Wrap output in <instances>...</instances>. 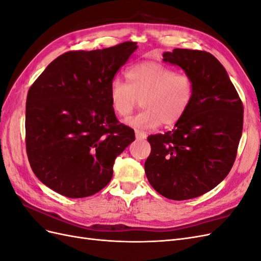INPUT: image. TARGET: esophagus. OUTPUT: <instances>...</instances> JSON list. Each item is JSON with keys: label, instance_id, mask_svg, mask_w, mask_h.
<instances>
[{"label": "esophagus", "instance_id": "obj_1", "mask_svg": "<svg viewBox=\"0 0 261 261\" xmlns=\"http://www.w3.org/2000/svg\"><path fill=\"white\" fill-rule=\"evenodd\" d=\"M135 135H136V139H138V140H144L147 138V134L143 130H139V129L135 130Z\"/></svg>", "mask_w": 261, "mask_h": 261}]
</instances>
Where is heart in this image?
<instances>
[{"mask_svg": "<svg viewBox=\"0 0 261 261\" xmlns=\"http://www.w3.org/2000/svg\"><path fill=\"white\" fill-rule=\"evenodd\" d=\"M128 84L115 78L110 84V99L113 111L121 117L129 115L139 100L144 111L125 120L138 128H153L159 125L178 123L191 106L195 83L187 73H177L155 61H146L126 72Z\"/></svg>", "mask_w": 261, "mask_h": 261, "instance_id": "obj_1", "label": "heart"}]
</instances>
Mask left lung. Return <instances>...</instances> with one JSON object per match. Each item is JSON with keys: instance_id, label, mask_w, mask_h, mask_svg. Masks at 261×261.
<instances>
[{"instance_id": "1", "label": "left lung", "mask_w": 261, "mask_h": 261, "mask_svg": "<svg viewBox=\"0 0 261 261\" xmlns=\"http://www.w3.org/2000/svg\"><path fill=\"white\" fill-rule=\"evenodd\" d=\"M163 61L195 83L191 106L174 129L148 136L147 178L165 198L186 200L208 193L231 171L243 132L244 108L223 65L206 51L174 49Z\"/></svg>"}]
</instances>
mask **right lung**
I'll return each mask as SVG.
<instances>
[{"instance_id": "right-lung-1", "label": "right lung", "mask_w": 261, "mask_h": 261, "mask_svg": "<svg viewBox=\"0 0 261 261\" xmlns=\"http://www.w3.org/2000/svg\"><path fill=\"white\" fill-rule=\"evenodd\" d=\"M136 44L66 52L29 88L28 160L36 176L54 192L68 198L100 192L112 178L116 156L135 140L134 129L115 116L110 84Z\"/></svg>"}]
</instances>
